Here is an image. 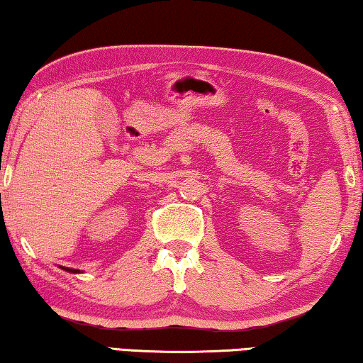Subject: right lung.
Masks as SVG:
<instances>
[{
    "label": "right lung",
    "instance_id": "right-lung-1",
    "mask_svg": "<svg viewBox=\"0 0 363 363\" xmlns=\"http://www.w3.org/2000/svg\"><path fill=\"white\" fill-rule=\"evenodd\" d=\"M65 269H66V267H65ZM66 271H69V272H79L77 269H66Z\"/></svg>",
    "mask_w": 363,
    "mask_h": 363
}]
</instances>
